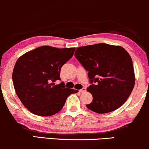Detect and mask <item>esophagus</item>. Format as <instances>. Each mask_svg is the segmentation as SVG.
<instances>
[{"label": "esophagus", "instance_id": "esophagus-1", "mask_svg": "<svg viewBox=\"0 0 149 149\" xmlns=\"http://www.w3.org/2000/svg\"><path fill=\"white\" fill-rule=\"evenodd\" d=\"M79 91H80V93H84V92L86 91V88H82V89L79 90Z\"/></svg>", "mask_w": 149, "mask_h": 149}]
</instances>
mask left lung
I'll return each instance as SVG.
<instances>
[{"mask_svg": "<svg viewBox=\"0 0 149 149\" xmlns=\"http://www.w3.org/2000/svg\"><path fill=\"white\" fill-rule=\"evenodd\" d=\"M75 56L88 71L93 95L88 109L107 113L120 108L131 95L135 77L132 59L120 46L99 43L76 49Z\"/></svg>", "mask_w": 149, "mask_h": 149, "instance_id": "1", "label": "left lung"}]
</instances>
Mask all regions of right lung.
I'll use <instances>...</instances> for the list:
<instances>
[{
  "mask_svg": "<svg viewBox=\"0 0 149 149\" xmlns=\"http://www.w3.org/2000/svg\"><path fill=\"white\" fill-rule=\"evenodd\" d=\"M76 48L42 46L18 58L12 73L14 89L22 104L30 112L50 116L63 109L67 97L77 90L65 87L61 67L73 56Z\"/></svg>",
  "mask_w": 149,
  "mask_h": 149,
  "instance_id": "add662e5",
  "label": "right lung"
}]
</instances>
